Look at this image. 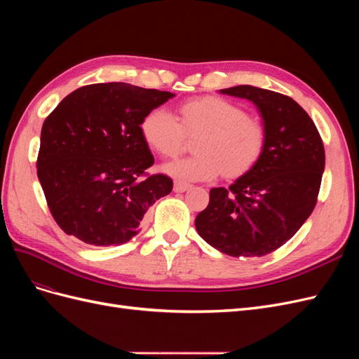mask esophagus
Masks as SVG:
<instances>
[{
  "label": "esophagus",
  "mask_w": 359,
  "mask_h": 359,
  "mask_svg": "<svg viewBox=\"0 0 359 359\" xmlns=\"http://www.w3.org/2000/svg\"><path fill=\"white\" fill-rule=\"evenodd\" d=\"M190 187L191 186H190V184H187V182H182V181H175V182H173V191H177V193L187 191Z\"/></svg>",
  "instance_id": "esophagus-1"
}]
</instances>
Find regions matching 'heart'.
Segmentation results:
<instances>
[{"instance_id": "b5f03b06", "label": "heart", "mask_w": 359, "mask_h": 359, "mask_svg": "<svg viewBox=\"0 0 359 359\" xmlns=\"http://www.w3.org/2000/svg\"><path fill=\"white\" fill-rule=\"evenodd\" d=\"M180 121L165 107L151 111L142 121L148 145L163 157H177L186 142V133L201 135L196 156L168 163L165 170L186 181H210L224 172L236 178L248 172L265 148V128L245 111L220 97L205 95L181 103Z\"/></svg>"}]
</instances>
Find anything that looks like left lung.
Returning <instances> with one entry per match:
<instances>
[{
	"label": "left lung",
	"mask_w": 359,
	"mask_h": 359,
	"mask_svg": "<svg viewBox=\"0 0 359 359\" xmlns=\"http://www.w3.org/2000/svg\"><path fill=\"white\" fill-rule=\"evenodd\" d=\"M220 93L253 102L264 121L265 148L229 189H211L210 203L194 226L224 255L265 256L287 243L316 206L323 142L309 114L287 95L252 85Z\"/></svg>",
	"instance_id": "1"
}]
</instances>
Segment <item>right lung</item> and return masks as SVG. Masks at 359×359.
<instances>
[{
  "mask_svg": "<svg viewBox=\"0 0 359 359\" xmlns=\"http://www.w3.org/2000/svg\"><path fill=\"white\" fill-rule=\"evenodd\" d=\"M175 94L124 82L70 93L41 127L37 177L50 214L90 245H119L140 232L151 205L172 191L153 166L144 118Z\"/></svg>",
  "mask_w": 359,
  "mask_h": 359,
  "instance_id": "obj_1",
  "label": "right lung"
}]
</instances>
